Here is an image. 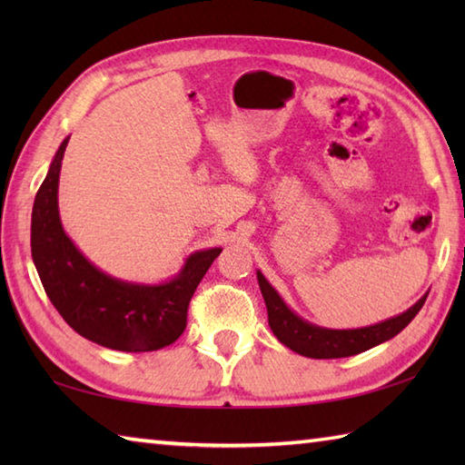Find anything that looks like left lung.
<instances>
[{
  "label": "left lung",
  "mask_w": 465,
  "mask_h": 465,
  "mask_svg": "<svg viewBox=\"0 0 465 465\" xmlns=\"http://www.w3.org/2000/svg\"><path fill=\"white\" fill-rule=\"evenodd\" d=\"M258 283L263 295L265 308H268L270 328L275 338H278L285 348L313 360L350 358V355L371 350L375 345L391 340L393 335H398L413 318H416L428 298L426 292L410 310L380 323L365 325V328L355 330H331L315 325L295 313L290 305L283 302L282 295L272 288V283L263 278V273L260 270Z\"/></svg>",
  "instance_id": "obj_1"
}]
</instances>
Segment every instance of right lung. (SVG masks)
Returning <instances> with one entry per match:
<instances>
[{
	"label": "right lung",
	"instance_id": "add662e5",
	"mask_svg": "<svg viewBox=\"0 0 465 465\" xmlns=\"http://www.w3.org/2000/svg\"><path fill=\"white\" fill-rule=\"evenodd\" d=\"M69 135L57 147L32 212V258L59 315L97 345L117 351H153L185 330L187 305L222 248L197 250L173 278L140 283L102 272L65 233L59 217V172Z\"/></svg>",
	"mask_w": 465,
	"mask_h": 465
}]
</instances>
